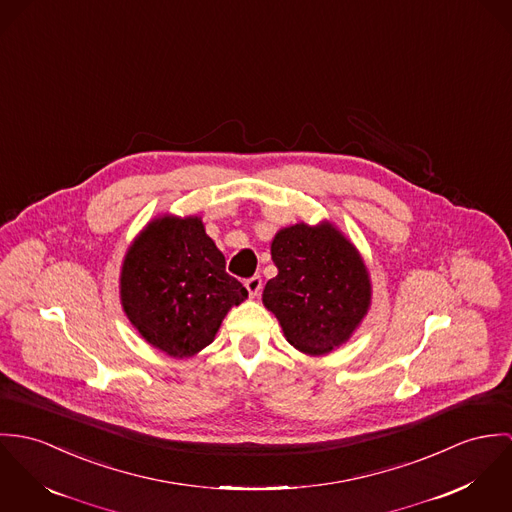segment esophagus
Here are the masks:
<instances>
[{
  "mask_svg": "<svg viewBox=\"0 0 512 512\" xmlns=\"http://www.w3.org/2000/svg\"><path fill=\"white\" fill-rule=\"evenodd\" d=\"M245 288H247V292H249L251 298L259 296V292H261V288H263L261 277H251V279H247V281H245Z\"/></svg>",
  "mask_w": 512,
  "mask_h": 512,
  "instance_id": "esophagus-1",
  "label": "esophagus"
}]
</instances>
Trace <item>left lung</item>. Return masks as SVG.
I'll use <instances>...</instances> for the list:
<instances>
[{"label": "left lung", "mask_w": 512, "mask_h": 512, "mask_svg": "<svg viewBox=\"0 0 512 512\" xmlns=\"http://www.w3.org/2000/svg\"><path fill=\"white\" fill-rule=\"evenodd\" d=\"M277 277L265 284L263 304L286 341L306 355H326L351 340L365 320L373 284L359 249L338 226L298 222L271 241Z\"/></svg>", "instance_id": "obj_1"}]
</instances>
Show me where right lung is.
I'll list each match as a JSON object with an SVG mask.
<instances>
[{"mask_svg":"<svg viewBox=\"0 0 512 512\" xmlns=\"http://www.w3.org/2000/svg\"><path fill=\"white\" fill-rule=\"evenodd\" d=\"M245 286L226 273V257L200 216L161 214L141 229L119 271L121 308L155 349L188 359L210 345Z\"/></svg>","mask_w":512,"mask_h":512,"instance_id":"right-lung-1","label":"right lung"}]
</instances>
